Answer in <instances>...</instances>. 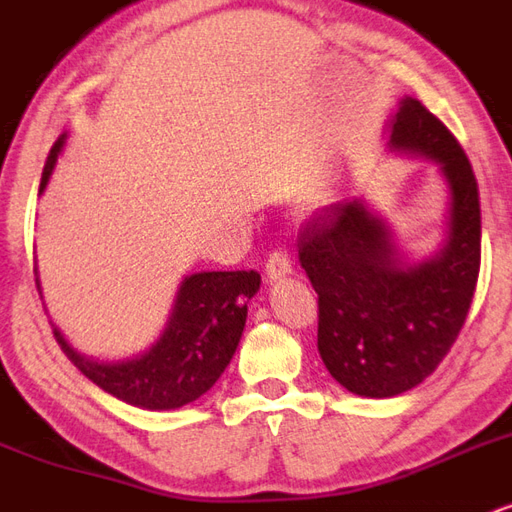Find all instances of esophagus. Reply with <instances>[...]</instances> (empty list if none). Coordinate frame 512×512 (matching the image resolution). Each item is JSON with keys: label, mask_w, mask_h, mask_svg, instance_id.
<instances>
[{"label": "esophagus", "mask_w": 512, "mask_h": 512, "mask_svg": "<svg viewBox=\"0 0 512 512\" xmlns=\"http://www.w3.org/2000/svg\"><path fill=\"white\" fill-rule=\"evenodd\" d=\"M291 274V260L284 250H274L272 255L267 257V279L276 281L281 276Z\"/></svg>", "instance_id": "obj_1"}]
</instances>
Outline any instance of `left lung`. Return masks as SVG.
Returning a JSON list of instances; mask_svg holds the SVG:
<instances>
[{
  "label": "left lung",
  "instance_id": "obj_1",
  "mask_svg": "<svg viewBox=\"0 0 512 512\" xmlns=\"http://www.w3.org/2000/svg\"><path fill=\"white\" fill-rule=\"evenodd\" d=\"M387 132L392 151L431 158L448 182L440 250L407 264L363 199L325 207L298 240V260L317 293L322 363L346 390L375 399L402 395L438 368L467 320L481 264L479 185L460 142L409 96Z\"/></svg>",
  "mask_w": 512,
  "mask_h": 512
}]
</instances>
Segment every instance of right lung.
Returning <instances> with one entry per match:
<instances>
[{
	"label": "right lung",
	"mask_w": 512,
	"mask_h": 512,
	"mask_svg": "<svg viewBox=\"0 0 512 512\" xmlns=\"http://www.w3.org/2000/svg\"><path fill=\"white\" fill-rule=\"evenodd\" d=\"M64 134L50 149L40 178V195L48 185ZM35 272V269H33ZM40 291V281L35 279ZM260 289L257 272H197L182 279L166 330L144 354L127 361L105 363L88 358L64 342L55 327V339L69 361L105 392L134 404L161 411L195 402L214 387L231 363L243 337L248 301Z\"/></svg>",
	"instance_id": "obj_1"
}]
</instances>
